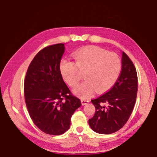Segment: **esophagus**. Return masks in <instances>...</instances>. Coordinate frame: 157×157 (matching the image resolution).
I'll use <instances>...</instances> for the list:
<instances>
[{
    "instance_id": "obj_1",
    "label": "esophagus",
    "mask_w": 157,
    "mask_h": 157,
    "mask_svg": "<svg viewBox=\"0 0 157 157\" xmlns=\"http://www.w3.org/2000/svg\"><path fill=\"white\" fill-rule=\"evenodd\" d=\"M81 102H82V105H87L88 103L89 102V101H88V100L82 99V100H81Z\"/></svg>"
}]
</instances>
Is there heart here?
I'll return each instance as SVG.
<instances>
[{
	"label": "heart",
	"mask_w": 157,
	"mask_h": 157,
	"mask_svg": "<svg viewBox=\"0 0 157 157\" xmlns=\"http://www.w3.org/2000/svg\"><path fill=\"white\" fill-rule=\"evenodd\" d=\"M75 63L63 58L59 63L63 79L70 86H75L81 79L80 71H84L85 80L73 90L82 98L91 96L95 90L102 93L109 90L117 81L121 71L119 56L98 46L78 49L73 53Z\"/></svg>",
	"instance_id": "obj_1"
}]
</instances>
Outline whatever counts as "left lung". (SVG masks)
Masks as SVG:
<instances>
[{
    "mask_svg": "<svg viewBox=\"0 0 157 157\" xmlns=\"http://www.w3.org/2000/svg\"><path fill=\"white\" fill-rule=\"evenodd\" d=\"M138 92V76L132 61L122 52V69L110 90L92 100L96 111L88 123L98 134H110L123 128L131 115Z\"/></svg>",
    "mask_w": 157,
    "mask_h": 157,
    "instance_id": "obj_1",
    "label": "left lung"
}]
</instances>
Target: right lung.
<instances>
[{
	"mask_svg": "<svg viewBox=\"0 0 157 157\" xmlns=\"http://www.w3.org/2000/svg\"><path fill=\"white\" fill-rule=\"evenodd\" d=\"M65 49L64 44H56L41 50L29 65L24 82L29 114L34 124L50 135H61L68 130L72 115L82 105L59 71Z\"/></svg>",
	"mask_w": 157,
	"mask_h": 157,
	"instance_id": "right-lung-1",
	"label": "right lung"
}]
</instances>
